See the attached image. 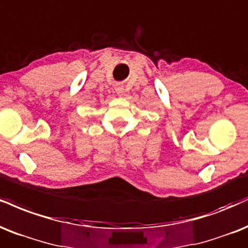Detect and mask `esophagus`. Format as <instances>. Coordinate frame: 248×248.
<instances>
[{"label": "esophagus", "instance_id": "1", "mask_svg": "<svg viewBox=\"0 0 248 248\" xmlns=\"http://www.w3.org/2000/svg\"><path fill=\"white\" fill-rule=\"evenodd\" d=\"M115 91H116V93H118V94H122V93H124V86L120 85V84H118V85L115 86Z\"/></svg>", "mask_w": 248, "mask_h": 248}]
</instances>
